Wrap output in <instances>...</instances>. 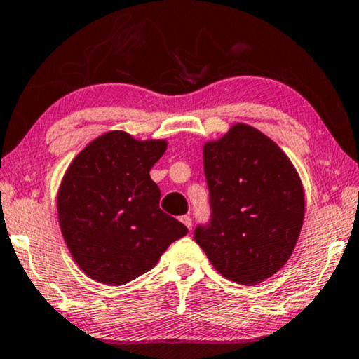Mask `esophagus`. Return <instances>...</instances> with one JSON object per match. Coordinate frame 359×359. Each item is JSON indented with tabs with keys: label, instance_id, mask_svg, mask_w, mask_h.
<instances>
[{
	"label": "esophagus",
	"instance_id": "34e87169",
	"mask_svg": "<svg viewBox=\"0 0 359 359\" xmlns=\"http://www.w3.org/2000/svg\"><path fill=\"white\" fill-rule=\"evenodd\" d=\"M180 219H181V223H183V224H186V226H187V228H189V229H191L192 219H191V217H189V215H183V217H181Z\"/></svg>",
	"mask_w": 359,
	"mask_h": 359
}]
</instances>
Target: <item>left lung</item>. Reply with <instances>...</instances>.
I'll list each match as a JSON object with an SVG mask.
<instances>
[{
	"instance_id": "obj_1",
	"label": "left lung",
	"mask_w": 359,
	"mask_h": 359,
	"mask_svg": "<svg viewBox=\"0 0 359 359\" xmlns=\"http://www.w3.org/2000/svg\"><path fill=\"white\" fill-rule=\"evenodd\" d=\"M210 218L194 239L224 278L257 284L284 266L299 239L305 197L287 156L249 125L203 147Z\"/></svg>"
}]
</instances>
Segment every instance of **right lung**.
<instances>
[{"label": "right lung", "mask_w": 359, "mask_h": 359, "mask_svg": "<svg viewBox=\"0 0 359 359\" xmlns=\"http://www.w3.org/2000/svg\"><path fill=\"white\" fill-rule=\"evenodd\" d=\"M165 149V141L141 142L109 131L65 173L57 196L60 229L72 257L97 283H130L187 234L158 207L161 189L149 176Z\"/></svg>", "instance_id": "add662e5"}]
</instances>
